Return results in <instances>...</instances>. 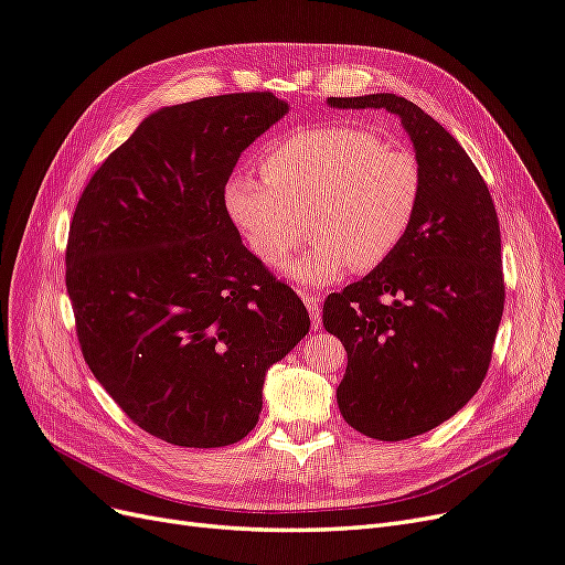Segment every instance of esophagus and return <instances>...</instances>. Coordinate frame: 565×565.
I'll use <instances>...</instances> for the list:
<instances>
[{
  "label": "esophagus",
  "instance_id": "obj_1",
  "mask_svg": "<svg viewBox=\"0 0 565 565\" xmlns=\"http://www.w3.org/2000/svg\"><path fill=\"white\" fill-rule=\"evenodd\" d=\"M301 299H303V303H306V309H309L311 328L318 330V324H320V303H318V299L311 297V295H301Z\"/></svg>",
  "mask_w": 565,
  "mask_h": 565
}]
</instances>
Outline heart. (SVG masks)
I'll return each mask as SVG.
<instances>
[{"mask_svg": "<svg viewBox=\"0 0 565 565\" xmlns=\"http://www.w3.org/2000/svg\"><path fill=\"white\" fill-rule=\"evenodd\" d=\"M264 177L233 174L224 185L226 212L247 247L270 266L285 264L299 247L309 218L316 245L285 266L306 287L391 262L424 200L415 152L358 127L292 131L266 152Z\"/></svg>", "mask_w": 565, "mask_h": 565, "instance_id": "1", "label": "heart"}]
</instances>
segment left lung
<instances>
[{
  "instance_id": "8db88e82",
  "label": "left lung",
  "mask_w": 565,
  "mask_h": 565,
  "mask_svg": "<svg viewBox=\"0 0 565 565\" xmlns=\"http://www.w3.org/2000/svg\"><path fill=\"white\" fill-rule=\"evenodd\" d=\"M328 104L398 115L424 169L419 218L403 247L322 306L324 330L349 355L341 415L370 438L405 440L450 419L486 380L504 311L500 221L465 148L413 100Z\"/></svg>"
}]
</instances>
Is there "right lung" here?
I'll use <instances>...</instances> for the list:
<instances>
[{
    "instance_id": "obj_1",
    "label": "right lung",
    "mask_w": 565,
    "mask_h": 565,
    "mask_svg": "<svg viewBox=\"0 0 565 565\" xmlns=\"http://www.w3.org/2000/svg\"><path fill=\"white\" fill-rule=\"evenodd\" d=\"M270 92L148 115L96 169L65 247L82 355L125 415L183 448H224L262 413L264 377L309 311L243 245L224 204L241 152L278 122Z\"/></svg>"
}]
</instances>
